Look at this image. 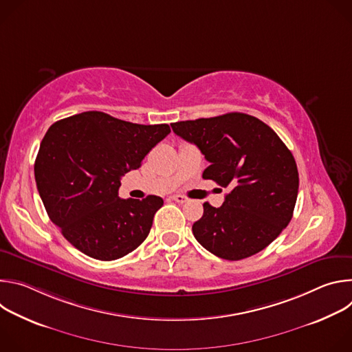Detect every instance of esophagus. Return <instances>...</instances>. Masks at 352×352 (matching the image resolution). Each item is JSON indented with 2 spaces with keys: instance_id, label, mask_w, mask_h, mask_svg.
Masks as SVG:
<instances>
[{
  "instance_id": "1",
  "label": "esophagus",
  "mask_w": 352,
  "mask_h": 352,
  "mask_svg": "<svg viewBox=\"0 0 352 352\" xmlns=\"http://www.w3.org/2000/svg\"><path fill=\"white\" fill-rule=\"evenodd\" d=\"M170 200H174V202H177V204H185L186 197L182 195H173V196H170Z\"/></svg>"
}]
</instances>
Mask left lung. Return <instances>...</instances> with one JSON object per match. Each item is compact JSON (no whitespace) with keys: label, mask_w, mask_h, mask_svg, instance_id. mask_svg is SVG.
I'll return each instance as SVG.
<instances>
[{"label":"left lung","mask_w":352,"mask_h":352,"mask_svg":"<svg viewBox=\"0 0 352 352\" xmlns=\"http://www.w3.org/2000/svg\"><path fill=\"white\" fill-rule=\"evenodd\" d=\"M171 128L210 163L202 177L230 188L220 208L204 204V216L192 226L196 241L226 261L261 252L292 219L299 177L288 147L269 125L242 113Z\"/></svg>","instance_id":"1"}]
</instances>
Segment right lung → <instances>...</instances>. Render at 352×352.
Masks as SVG:
<instances>
[{
    "mask_svg": "<svg viewBox=\"0 0 352 352\" xmlns=\"http://www.w3.org/2000/svg\"><path fill=\"white\" fill-rule=\"evenodd\" d=\"M170 132L167 124H132L102 111L48 128L34 163L37 190L48 217L82 254L116 261L146 239L163 199H121V177Z\"/></svg>",
    "mask_w": 352,
    "mask_h": 352,
    "instance_id": "obj_1",
    "label": "right lung"
}]
</instances>
